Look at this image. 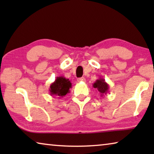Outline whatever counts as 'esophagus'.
<instances>
[{"instance_id":"obj_1","label":"esophagus","mask_w":154,"mask_h":154,"mask_svg":"<svg viewBox=\"0 0 154 154\" xmlns=\"http://www.w3.org/2000/svg\"><path fill=\"white\" fill-rule=\"evenodd\" d=\"M77 82H85V79L84 77L78 78V79H77Z\"/></svg>"}]
</instances>
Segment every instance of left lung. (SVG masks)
<instances>
[{"label":"left lung","instance_id":"obj_1","mask_svg":"<svg viewBox=\"0 0 154 154\" xmlns=\"http://www.w3.org/2000/svg\"><path fill=\"white\" fill-rule=\"evenodd\" d=\"M93 87L98 90V92L102 97L103 96L109 92V85L103 78H99L93 83Z\"/></svg>","mask_w":154,"mask_h":154}]
</instances>
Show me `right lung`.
Masks as SVG:
<instances>
[{
	"mask_svg": "<svg viewBox=\"0 0 154 154\" xmlns=\"http://www.w3.org/2000/svg\"><path fill=\"white\" fill-rule=\"evenodd\" d=\"M72 83L69 79L62 76L57 77L56 80L51 83L49 87V93L51 96H58L62 98L70 92Z\"/></svg>",
	"mask_w": 154,
	"mask_h": 154,
	"instance_id": "obj_1",
	"label": "right lung"
}]
</instances>
